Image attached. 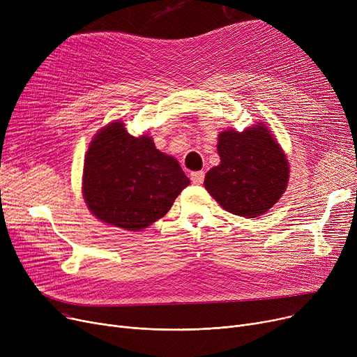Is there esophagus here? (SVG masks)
<instances>
[{"mask_svg":"<svg viewBox=\"0 0 357 357\" xmlns=\"http://www.w3.org/2000/svg\"><path fill=\"white\" fill-rule=\"evenodd\" d=\"M204 176H205V174H204L202 171L191 172V181H192L194 183H197V185H199V183L204 182Z\"/></svg>","mask_w":357,"mask_h":357,"instance_id":"34e87169","label":"esophagus"}]
</instances>
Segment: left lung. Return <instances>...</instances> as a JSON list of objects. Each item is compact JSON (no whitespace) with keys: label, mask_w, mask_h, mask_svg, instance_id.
Returning a JSON list of instances; mask_svg holds the SVG:
<instances>
[{"label":"left lung","mask_w":357,"mask_h":357,"mask_svg":"<svg viewBox=\"0 0 357 357\" xmlns=\"http://www.w3.org/2000/svg\"><path fill=\"white\" fill-rule=\"evenodd\" d=\"M221 163L207 172L205 190L231 214H265L287 190L288 160L271 131L260 124L245 131H222L217 144Z\"/></svg>","instance_id":"1"}]
</instances>
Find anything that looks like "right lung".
<instances>
[{"instance_id":"right-lung-1","label":"right lung","mask_w":357,"mask_h":357,"mask_svg":"<svg viewBox=\"0 0 357 357\" xmlns=\"http://www.w3.org/2000/svg\"><path fill=\"white\" fill-rule=\"evenodd\" d=\"M190 185L176 159L153 140L127 133L120 121L93 137L84 165V197L98 220L140 231L162 218Z\"/></svg>"}]
</instances>
